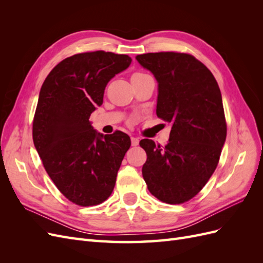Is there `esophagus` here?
Listing matches in <instances>:
<instances>
[{
    "label": "esophagus",
    "instance_id": "1",
    "mask_svg": "<svg viewBox=\"0 0 263 263\" xmlns=\"http://www.w3.org/2000/svg\"><path fill=\"white\" fill-rule=\"evenodd\" d=\"M139 139L136 137H132V146H138Z\"/></svg>",
    "mask_w": 263,
    "mask_h": 263
}]
</instances>
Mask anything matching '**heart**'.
<instances>
[{"mask_svg": "<svg viewBox=\"0 0 263 263\" xmlns=\"http://www.w3.org/2000/svg\"><path fill=\"white\" fill-rule=\"evenodd\" d=\"M142 74H145V73H141V72H136V73H134L132 77H137V76H142Z\"/></svg>", "mask_w": 263, "mask_h": 263, "instance_id": "heart-1", "label": "heart"}]
</instances>
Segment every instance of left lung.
Segmentation results:
<instances>
[{
  "label": "left lung",
  "mask_w": 263,
  "mask_h": 263,
  "mask_svg": "<svg viewBox=\"0 0 263 263\" xmlns=\"http://www.w3.org/2000/svg\"><path fill=\"white\" fill-rule=\"evenodd\" d=\"M136 59L158 82V117L171 124L166 146L140 140L147 154L142 177L158 200L184 203L208 183L225 144L219 86L211 71L189 53L149 52Z\"/></svg>",
  "instance_id": "8db88e82"
}]
</instances>
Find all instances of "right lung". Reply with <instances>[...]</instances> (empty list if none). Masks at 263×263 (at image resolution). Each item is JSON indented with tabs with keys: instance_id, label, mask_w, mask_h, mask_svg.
I'll use <instances>...</instances> for the list:
<instances>
[{
	"instance_id": "1",
	"label": "right lung",
	"mask_w": 263,
	"mask_h": 263,
	"mask_svg": "<svg viewBox=\"0 0 263 263\" xmlns=\"http://www.w3.org/2000/svg\"><path fill=\"white\" fill-rule=\"evenodd\" d=\"M132 58L103 50L71 55L44 81L33 122V140L48 176L69 201L80 206L112 194L130 138L103 135L89 118L103 104L107 83Z\"/></svg>"
}]
</instances>
